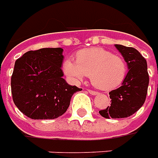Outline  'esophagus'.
Masks as SVG:
<instances>
[{"instance_id": "obj_1", "label": "esophagus", "mask_w": 158, "mask_h": 158, "mask_svg": "<svg viewBox=\"0 0 158 158\" xmlns=\"http://www.w3.org/2000/svg\"><path fill=\"white\" fill-rule=\"evenodd\" d=\"M88 92H89L90 95H98V91H95V90H88Z\"/></svg>"}]
</instances>
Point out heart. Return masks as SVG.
Here are the masks:
<instances>
[{
  "label": "heart",
  "mask_w": 158,
  "mask_h": 158,
  "mask_svg": "<svg viewBox=\"0 0 158 158\" xmlns=\"http://www.w3.org/2000/svg\"><path fill=\"white\" fill-rule=\"evenodd\" d=\"M76 62L67 60L63 64L66 75L74 82L90 76L92 85L98 89L110 90L120 86L127 74V64L120 56L102 48L79 50Z\"/></svg>",
  "instance_id": "1"
}]
</instances>
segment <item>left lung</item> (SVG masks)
Returning a JSON list of instances; mask_svg holds the SVG:
<instances>
[{"label": "left lung", "instance_id": "obj_1", "mask_svg": "<svg viewBox=\"0 0 158 158\" xmlns=\"http://www.w3.org/2000/svg\"><path fill=\"white\" fill-rule=\"evenodd\" d=\"M127 64L128 73L121 86L111 90V104L99 114L107 119H119L132 115L144 104L149 85L147 62L137 49L115 44Z\"/></svg>", "mask_w": 158, "mask_h": 158}]
</instances>
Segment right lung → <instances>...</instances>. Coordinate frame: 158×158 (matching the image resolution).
Masks as SVG:
<instances>
[{
    "mask_svg": "<svg viewBox=\"0 0 158 158\" xmlns=\"http://www.w3.org/2000/svg\"><path fill=\"white\" fill-rule=\"evenodd\" d=\"M61 48H44L25 53L14 64L11 90L14 104L34 120L56 119L69 107L71 98L82 89L62 78Z\"/></svg>",
    "mask_w": 158,
    "mask_h": 158,
    "instance_id": "1",
    "label": "right lung"
}]
</instances>
